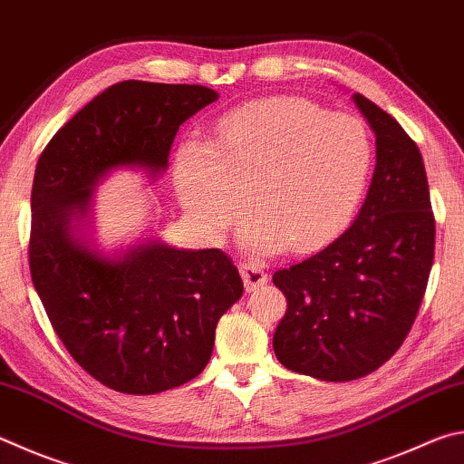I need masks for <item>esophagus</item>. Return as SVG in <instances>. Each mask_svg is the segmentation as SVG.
<instances>
[{"instance_id":"1","label":"esophagus","mask_w":464,"mask_h":464,"mask_svg":"<svg viewBox=\"0 0 464 464\" xmlns=\"http://www.w3.org/2000/svg\"><path fill=\"white\" fill-rule=\"evenodd\" d=\"M239 272L247 292H254L259 288V285H264L267 282V274L264 272V266L256 264V261H247V264H243Z\"/></svg>"}]
</instances>
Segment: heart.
<instances>
[{
    "instance_id": "heart-1",
    "label": "heart",
    "mask_w": 464,
    "mask_h": 464,
    "mask_svg": "<svg viewBox=\"0 0 464 464\" xmlns=\"http://www.w3.org/2000/svg\"><path fill=\"white\" fill-rule=\"evenodd\" d=\"M375 151L365 125L300 97H274L225 113L213 144L176 150L180 203L210 237L256 210L246 246L272 254L285 243L313 251L347 229L365 197Z\"/></svg>"
}]
</instances>
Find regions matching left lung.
I'll return each mask as SVG.
<instances>
[{
    "label": "left lung",
    "instance_id": "obj_1",
    "mask_svg": "<svg viewBox=\"0 0 464 464\" xmlns=\"http://www.w3.org/2000/svg\"><path fill=\"white\" fill-rule=\"evenodd\" d=\"M353 101L375 133V172L347 231L300 264L277 269L288 300L274 353L290 372L351 382L401 347L434 261V213L422 154L367 97Z\"/></svg>",
    "mask_w": 464,
    "mask_h": 464
}]
</instances>
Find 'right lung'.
Returning <instances> with one entry per match:
<instances>
[{"mask_svg":"<svg viewBox=\"0 0 464 464\" xmlns=\"http://www.w3.org/2000/svg\"><path fill=\"white\" fill-rule=\"evenodd\" d=\"M217 99L203 85L117 82L66 121L38 160L34 288L71 357L115 392L150 395L195 379L213 353L218 318L243 294L221 249L146 239L103 256L82 231L99 180L117 168L156 179L180 125Z\"/></svg>","mask_w":464,"mask_h":464,"instance_id":"1","label":"right lung"}]
</instances>
